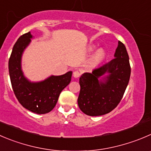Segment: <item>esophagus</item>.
Returning <instances> with one entry per match:
<instances>
[{"mask_svg": "<svg viewBox=\"0 0 151 151\" xmlns=\"http://www.w3.org/2000/svg\"><path fill=\"white\" fill-rule=\"evenodd\" d=\"M80 76V73L78 71H74V72H73V77H74V78H78Z\"/></svg>", "mask_w": 151, "mask_h": 151, "instance_id": "esophagus-1", "label": "esophagus"}]
</instances>
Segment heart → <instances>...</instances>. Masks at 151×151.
<instances>
[{
  "label": "heart",
  "instance_id": "b5f03b06",
  "mask_svg": "<svg viewBox=\"0 0 151 151\" xmlns=\"http://www.w3.org/2000/svg\"><path fill=\"white\" fill-rule=\"evenodd\" d=\"M95 49V46H91V47L89 49L90 52H93ZM105 58V51L102 49H99L95 52L93 55V56L91 58L90 60H89V65L91 66H94V65H98L99 63H100L102 61V60Z\"/></svg>",
  "mask_w": 151,
  "mask_h": 151
}]
</instances>
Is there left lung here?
Here are the masks:
<instances>
[{"label":"left lung","mask_w":151,"mask_h":151,"mask_svg":"<svg viewBox=\"0 0 151 151\" xmlns=\"http://www.w3.org/2000/svg\"><path fill=\"white\" fill-rule=\"evenodd\" d=\"M130 76L129 57L125 45L119 41L114 59L80 77L79 108L91 116L111 112L122 99Z\"/></svg>","instance_id":"left-lung-1"}]
</instances>
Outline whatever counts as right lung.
<instances>
[{
  "label": "right lung",
  "instance_id": "obj_1",
  "mask_svg": "<svg viewBox=\"0 0 151 151\" xmlns=\"http://www.w3.org/2000/svg\"><path fill=\"white\" fill-rule=\"evenodd\" d=\"M33 37L30 32L19 37L9 60V72L19 102L32 112L44 114L55 108L61 91L71 82L72 71L63 75H51L38 82L31 81L26 77L22 69V57Z\"/></svg>",
  "mask_w": 151,
  "mask_h": 151
}]
</instances>
